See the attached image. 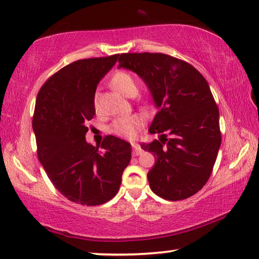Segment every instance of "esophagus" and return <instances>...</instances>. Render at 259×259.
Wrapping results in <instances>:
<instances>
[{
  "mask_svg": "<svg viewBox=\"0 0 259 259\" xmlns=\"http://www.w3.org/2000/svg\"><path fill=\"white\" fill-rule=\"evenodd\" d=\"M133 155L134 156H139L140 154H142V149H141V147L139 146L137 143H133Z\"/></svg>",
  "mask_w": 259,
  "mask_h": 259,
  "instance_id": "obj_1",
  "label": "esophagus"
}]
</instances>
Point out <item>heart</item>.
Masks as SVG:
<instances>
[{
    "mask_svg": "<svg viewBox=\"0 0 259 259\" xmlns=\"http://www.w3.org/2000/svg\"><path fill=\"white\" fill-rule=\"evenodd\" d=\"M110 86L117 92L126 97H134L137 94V84L135 78L129 72L117 71L110 78ZM95 109H98L97 99H95ZM144 123V116L135 113L124 117H118L110 124L109 132L125 139H134L136 134L142 127Z\"/></svg>",
    "mask_w": 259,
    "mask_h": 259,
    "instance_id": "1",
    "label": "heart"
}]
</instances>
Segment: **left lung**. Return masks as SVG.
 <instances>
[{"label":"left lung","mask_w":259,"mask_h":259,"mask_svg":"<svg viewBox=\"0 0 259 259\" xmlns=\"http://www.w3.org/2000/svg\"><path fill=\"white\" fill-rule=\"evenodd\" d=\"M118 63L143 79L157 108L149 133L158 140L141 144L155 157L147 175L151 191L170 201L194 195L211 177L222 143L208 82L191 64L163 53H123Z\"/></svg>","instance_id":"left-lung-1"}]
</instances>
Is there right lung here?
I'll return each mask as SVG.
<instances>
[{
	"label": "right lung",
	"mask_w": 259,
	"mask_h": 259,
	"mask_svg": "<svg viewBox=\"0 0 259 259\" xmlns=\"http://www.w3.org/2000/svg\"><path fill=\"white\" fill-rule=\"evenodd\" d=\"M119 54L68 64L47 79L33 116L37 157L55 188L75 204L97 206L118 192L132 146L112 135L99 147L86 142L95 92Z\"/></svg>",
	"instance_id": "right-lung-1"
}]
</instances>
